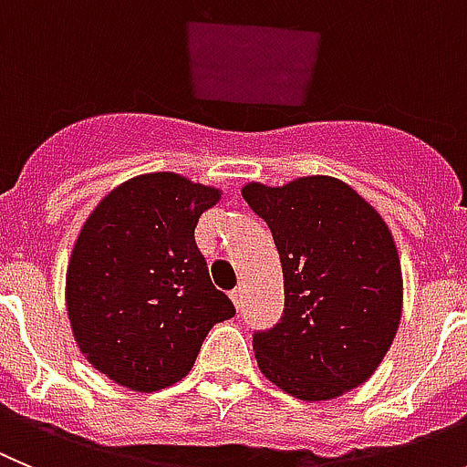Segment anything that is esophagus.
Here are the masks:
<instances>
[{
    "instance_id": "esophagus-1",
    "label": "esophagus",
    "mask_w": 467,
    "mask_h": 467,
    "mask_svg": "<svg viewBox=\"0 0 467 467\" xmlns=\"http://www.w3.org/2000/svg\"><path fill=\"white\" fill-rule=\"evenodd\" d=\"M230 297H233V302H234V306H242V288H234V291H230Z\"/></svg>"
}]
</instances>
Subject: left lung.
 Returning <instances> with one entry per match:
<instances>
[{
    "instance_id": "obj_1",
    "label": "left lung",
    "mask_w": 467,
    "mask_h": 467,
    "mask_svg": "<svg viewBox=\"0 0 467 467\" xmlns=\"http://www.w3.org/2000/svg\"><path fill=\"white\" fill-rule=\"evenodd\" d=\"M263 218L284 270V314L255 330L258 368L300 400L363 384L396 337L402 276L384 218L333 176L242 191Z\"/></svg>"
}]
</instances>
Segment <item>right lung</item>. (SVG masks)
<instances>
[{"instance_id":"add662e5","label":"right lung","mask_w":467,"mask_h":467,"mask_svg":"<svg viewBox=\"0 0 467 467\" xmlns=\"http://www.w3.org/2000/svg\"><path fill=\"white\" fill-rule=\"evenodd\" d=\"M216 188L171 171L130 179L83 225L67 270L78 347L116 384L150 393L183 379L234 305L209 279L195 225Z\"/></svg>"}]
</instances>
